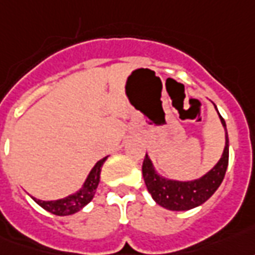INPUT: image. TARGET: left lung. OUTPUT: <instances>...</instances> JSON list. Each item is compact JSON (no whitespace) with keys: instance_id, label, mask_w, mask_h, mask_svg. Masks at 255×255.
I'll return each instance as SVG.
<instances>
[{"instance_id":"obj_1","label":"left lung","mask_w":255,"mask_h":255,"mask_svg":"<svg viewBox=\"0 0 255 255\" xmlns=\"http://www.w3.org/2000/svg\"><path fill=\"white\" fill-rule=\"evenodd\" d=\"M219 118L226 130V146H224L220 160L201 178H197L193 181H176V179L166 178L156 171L153 163L146 153L144 163H142V176L145 181L146 189L156 204H159L168 211H189L208 201L222 185L227 167H228V146L230 145H228L226 121L223 120L220 114H219Z\"/></svg>"}]
</instances>
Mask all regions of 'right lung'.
<instances>
[{
  "label": "right lung",
  "mask_w": 255,
  "mask_h": 255,
  "mask_svg": "<svg viewBox=\"0 0 255 255\" xmlns=\"http://www.w3.org/2000/svg\"><path fill=\"white\" fill-rule=\"evenodd\" d=\"M107 156L100 159L94 167L92 170L89 171L87 179L83 183V186L80 187L79 190L70 194L68 197H64L61 200H53V201H43V200H38L32 197V200L38 205H40L43 209H46L53 215L57 216H69V215H73L76 212H79L80 209H83L88 202L92 201V198L95 196V191L98 189L100 181V171L102 167L105 164Z\"/></svg>",
  "instance_id": "right-lung-1"
}]
</instances>
